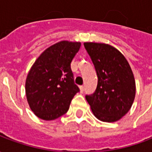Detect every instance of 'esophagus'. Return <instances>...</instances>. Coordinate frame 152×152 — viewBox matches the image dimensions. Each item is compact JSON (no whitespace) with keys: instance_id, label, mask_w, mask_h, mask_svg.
<instances>
[{"instance_id":"esophagus-1","label":"esophagus","mask_w":152,"mask_h":152,"mask_svg":"<svg viewBox=\"0 0 152 152\" xmlns=\"http://www.w3.org/2000/svg\"><path fill=\"white\" fill-rule=\"evenodd\" d=\"M80 92L83 93L84 92V90H85V86H80Z\"/></svg>"}]
</instances>
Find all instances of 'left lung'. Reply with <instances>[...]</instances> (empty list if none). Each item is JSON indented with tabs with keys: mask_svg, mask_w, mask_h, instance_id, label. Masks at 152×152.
Instances as JSON below:
<instances>
[{
	"mask_svg": "<svg viewBox=\"0 0 152 152\" xmlns=\"http://www.w3.org/2000/svg\"><path fill=\"white\" fill-rule=\"evenodd\" d=\"M98 76L92 94H86L94 114L99 120L114 122L126 114L135 97V80L124 55L109 45L84 43Z\"/></svg>",
	"mask_w": 152,
	"mask_h": 152,
	"instance_id": "left-lung-1",
	"label": "left lung"
}]
</instances>
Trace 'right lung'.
<instances>
[{
    "mask_svg": "<svg viewBox=\"0 0 152 152\" xmlns=\"http://www.w3.org/2000/svg\"><path fill=\"white\" fill-rule=\"evenodd\" d=\"M80 42L60 41L41 53L26 80V95L35 115L52 121L66 113L80 89L74 81L71 63Z\"/></svg>",
    "mask_w": 152,
    "mask_h": 152,
    "instance_id": "right-lung-1",
    "label": "right lung"
}]
</instances>
